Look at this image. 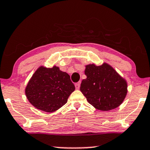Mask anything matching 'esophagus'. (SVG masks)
I'll return each mask as SVG.
<instances>
[{
  "instance_id": "obj_1",
  "label": "esophagus",
  "mask_w": 150,
  "mask_h": 150,
  "mask_svg": "<svg viewBox=\"0 0 150 150\" xmlns=\"http://www.w3.org/2000/svg\"><path fill=\"white\" fill-rule=\"evenodd\" d=\"M80 85H81V82H79L75 84V87L76 89H79L80 88Z\"/></svg>"
}]
</instances>
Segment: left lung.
<instances>
[{
    "label": "left lung",
    "instance_id": "1",
    "mask_svg": "<svg viewBox=\"0 0 150 150\" xmlns=\"http://www.w3.org/2000/svg\"><path fill=\"white\" fill-rule=\"evenodd\" d=\"M86 79L81 82L80 90L89 104L97 110L109 111L118 108L127 93V84L112 66L104 63L85 66Z\"/></svg>",
    "mask_w": 150,
    "mask_h": 150
}]
</instances>
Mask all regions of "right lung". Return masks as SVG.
Returning a JSON list of instances; mask_svg holds the SVG:
<instances>
[{
	"instance_id": "right-lung-1",
	"label": "right lung",
	"mask_w": 150,
	"mask_h": 150,
	"mask_svg": "<svg viewBox=\"0 0 150 150\" xmlns=\"http://www.w3.org/2000/svg\"><path fill=\"white\" fill-rule=\"evenodd\" d=\"M74 90V85L67 73L56 66L52 68L40 66L29 81L25 95L36 109L53 112L67 102Z\"/></svg>"
}]
</instances>
